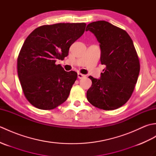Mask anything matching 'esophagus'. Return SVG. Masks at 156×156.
Segmentation results:
<instances>
[{"instance_id": "obj_1", "label": "esophagus", "mask_w": 156, "mask_h": 156, "mask_svg": "<svg viewBox=\"0 0 156 156\" xmlns=\"http://www.w3.org/2000/svg\"><path fill=\"white\" fill-rule=\"evenodd\" d=\"M86 77V76L82 74H80V73H78V78H80V79H82V78H84Z\"/></svg>"}]
</instances>
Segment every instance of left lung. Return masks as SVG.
<instances>
[{
    "instance_id": "1",
    "label": "left lung",
    "mask_w": 156,
    "mask_h": 156,
    "mask_svg": "<svg viewBox=\"0 0 156 156\" xmlns=\"http://www.w3.org/2000/svg\"><path fill=\"white\" fill-rule=\"evenodd\" d=\"M86 31L100 43L101 64L106 66L100 79L89 76L92 86L87 99L95 107L115 110L125 105L134 90L140 70L137 51L127 33L107 21L89 23Z\"/></svg>"
}]
</instances>
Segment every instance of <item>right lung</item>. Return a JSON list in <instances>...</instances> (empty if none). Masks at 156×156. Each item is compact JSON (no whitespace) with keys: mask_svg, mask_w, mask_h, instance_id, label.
Wrapping results in <instances>:
<instances>
[{"mask_svg":"<svg viewBox=\"0 0 156 156\" xmlns=\"http://www.w3.org/2000/svg\"><path fill=\"white\" fill-rule=\"evenodd\" d=\"M84 23L42 25L29 35L17 58L18 76L23 93L35 107L51 110L64 102L77 79L57 59L68 55L71 45L85 31Z\"/></svg>","mask_w":156,"mask_h":156,"instance_id":"1","label":"right lung"}]
</instances>
